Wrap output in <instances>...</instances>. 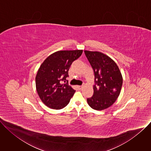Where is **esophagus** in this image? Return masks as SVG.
Returning a JSON list of instances; mask_svg holds the SVG:
<instances>
[{
  "label": "esophagus",
  "mask_w": 151,
  "mask_h": 151,
  "mask_svg": "<svg viewBox=\"0 0 151 151\" xmlns=\"http://www.w3.org/2000/svg\"><path fill=\"white\" fill-rule=\"evenodd\" d=\"M77 88H78L79 90H81V89L83 88V85H78V86H77Z\"/></svg>",
  "instance_id": "esophagus-1"
}]
</instances>
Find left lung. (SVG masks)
<instances>
[{
	"label": "left lung",
	"instance_id": "obj_1",
	"mask_svg": "<svg viewBox=\"0 0 151 151\" xmlns=\"http://www.w3.org/2000/svg\"><path fill=\"white\" fill-rule=\"evenodd\" d=\"M94 73V94L87 99L89 106L101 111L110 107L118 97L122 85L121 73L109 57L97 51H84Z\"/></svg>",
	"mask_w": 151,
	"mask_h": 151
}]
</instances>
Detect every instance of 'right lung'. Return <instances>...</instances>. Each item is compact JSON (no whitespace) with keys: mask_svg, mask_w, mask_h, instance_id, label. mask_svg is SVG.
Returning a JSON list of instances; mask_svg holds the SVG:
<instances>
[{"mask_svg":"<svg viewBox=\"0 0 151 151\" xmlns=\"http://www.w3.org/2000/svg\"><path fill=\"white\" fill-rule=\"evenodd\" d=\"M82 50L58 51L43 62L36 76L37 94L46 106L54 109L66 106L75 90L66 82L72 63L82 54Z\"/></svg>","mask_w":151,"mask_h":151,"instance_id":"obj_1","label":"right lung"}]
</instances>
